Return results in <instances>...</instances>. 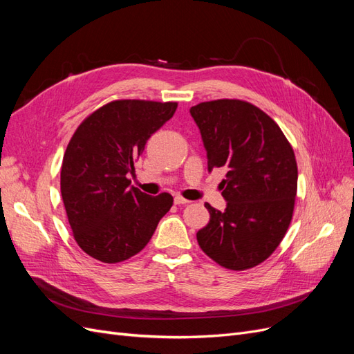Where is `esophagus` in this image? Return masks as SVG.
Listing matches in <instances>:
<instances>
[{"instance_id":"esophagus-1","label":"esophagus","mask_w":354,"mask_h":354,"mask_svg":"<svg viewBox=\"0 0 354 354\" xmlns=\"http://www.w3.org/2000/svg\"><path fill=\"white\" fill-rule=\"evenodd\" d=\"M190 201L189 199H186V198H183V196H176L174 198V203L176 205H186V203H189Z\"/></svg>"}]
</instances>
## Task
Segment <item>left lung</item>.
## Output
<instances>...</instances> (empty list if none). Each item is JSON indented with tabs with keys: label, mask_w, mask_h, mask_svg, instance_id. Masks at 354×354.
I'll return each instance as SVG.
<instances>
[{
	"label": "left lung",
	"mask_w": 354,
	"mask_h": 354,
	"mask_svg": "<svg viewBox=\"0 0 354 354\" xmlns=\"http://www.w3.org/2000/svg\"><path fill=\"white\" fill-rule=\"evenodd\" d=\"M207 149L208 169H226L227 207L205 203L209 223L196 233L201 250L230 270L259 266L274 252L291 224L298 169L291 143L252 103L220 99L190 108Z\"/></svg>",
	"instance_id": "left-lung-1"
}]
</instances>
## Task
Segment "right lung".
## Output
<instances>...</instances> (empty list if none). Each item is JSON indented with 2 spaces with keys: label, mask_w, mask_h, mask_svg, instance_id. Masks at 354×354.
<instances>
[{
  "label": "right lung",
  "mask_w": 354,
  "mask_h": 354,
  "mask_svg": "<svg viewBox=\"0 0 354 354\" xmlns=\"http://www.w3.org/2000/svg\"><path fill=\"white\" fill-rule=\"evenodd\" d=\"M177 102L113 100L78 125L63 155L60 192L73 239L102 263L115 264L140 252L173 207L130 187L146 142L173 118Z\"/></svg>",
  "instance_id": "obj_1"
}]
</instances>
